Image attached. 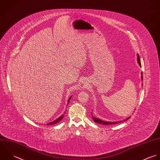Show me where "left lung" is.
I'll return each instance as SVG.
<instances>
[{"mask_svg":"<svg viewBox=\"0 0 160 160\" xmlns=\"http://www.w3.org/2000/svg\"><path fill=\"white\" fill-rule=\"evenodd\" d=\"M137 60H138V64H140V66H141V62H140V56L139 55L137 54ZM142 79H143V76H142ZM92 116V118H93V120L94 121V122L96 123H100V124H102V125H113V124H116V123H121V122H125L126 120H128L130 117H128L126 119H124L123 120H121V121H118V122H107V121H103L102 120H100L98 118H96V117H94L93 115Z\"/></svg>","mask_w":160,"mask_h":160,"instance_id":"obj_1","label":"left lung"}]
</instances>
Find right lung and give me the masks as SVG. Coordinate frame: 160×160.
<instances>
[{"mask_svg": "<svg viewBox=\"0 0 160 160\" xmlns=\"http://www.w3.org/2000/svg\"><path fill=\"white\" fill-rule=\"evenodd\" d=\"M71 99V97H70L69 98V100H68V104H69V101H70V99ZM68 106V105H67ZM64 117V115H62L61 117H59V118H58L57 119H56V120H54V121H53L52 122H51V123H47L48 125H53V124H56V123H57L58 122H59V121H61L62 119V118Z\"/></svg>", "mask_w": 160, "mask_h": 160, "instance_id": "add662e5", "label": "right lung"}]
</instances>
